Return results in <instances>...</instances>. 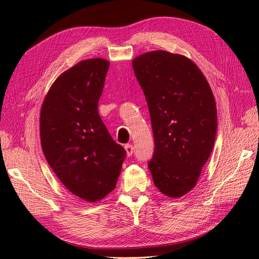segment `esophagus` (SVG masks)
<instances>
[{
  "instance_id": "34e87169",
  "label": "esophagus",
  "mask_w": 259,
  "mask_h": 259,
  "mask_svg": "<svg viewBox=\"0 0 259 259\" xmlns=\"http://www.w3.org/2000/svg\"><path fill=\"white\" fill-rule=\"evenodd\" d=\"M124 150H126V155L128 157H130V156H132L135 148H133V146L131 144H127V145H124Z\"/></svg>"
}]
</instances>
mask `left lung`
Returning <instances> with one entry per match:
<instances>
[{
  "label": "left lung",
  "instance_id": "obj_1",
  "mask_svg": "<svg viewBox=\"0 0 259 259\" xmlns=\"http://www.w3.org/2000/svg\"><path fill=\"white\" fill-rule=\"evenodd\" d=\"M148 104L155 139L148 163L155 186L167 197L192 190L211 154L217 107L204 73L189 57L164 50L132 61Z\"/></svg>",
  "mask_w": 259,
  "mask_h": 259
}]
</instances>
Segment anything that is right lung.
<instances>
[{
    "label": "right lung",
    "mask_w": 259,
    "mask_h": 259,
    "mask_svg": "<svg viewBox=\"0 0 259 259\" xmlns=\"http://www.w3.org/2000/svg\"><path fill=\"white\" fill-rule=\"evenodd\" d=\"M110 62L89 59L57 76L44 99L40 142L48 163L70 192L99 202L116 187L126 151L98 113Z\"/></svg>",
    "instance_id": "add662e5"
}]
</instances>
